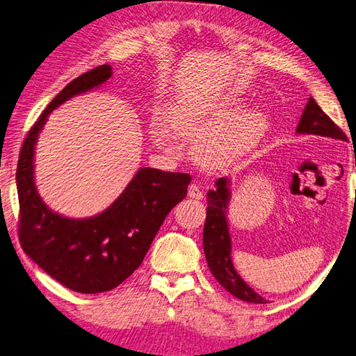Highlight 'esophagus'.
<instances>
[{"label":"esophagus","mask_w":356,"mask_h":356,"mask_svg":"<svg viewBox=\"0 0 356 356\" xmlns=\"http://www.w3.org/2000/svg\"><path fill=\"white\" fill-rule=\"evenodd\" d=\"M187 195H189L192 200H201V198H203V191L200 189V186L191 184V186H189V192H187Z\"/></svg>","instance_id":"34e87169"}]
</instances>
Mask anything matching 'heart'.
<instances>
[{"label":"heart","mask_w":356,"mask_h":356,"mask_svg":"<svg viewBox=\"0 0 356 356\" xmlns=\"http://www.w3.org/2000/svg\"><path fill=\"white\" fill-rule=\"evenodd\" d=\"M240 108L241 100L232 96L184 97L170 106L167 124L175 136L198 144V158L204 164L217 165L245 155L268 130L265 113ZM155 139L165 147L170 140L169 131L159 127Z\"/></svg>","instance_id":"heart-1"}]
</instances>
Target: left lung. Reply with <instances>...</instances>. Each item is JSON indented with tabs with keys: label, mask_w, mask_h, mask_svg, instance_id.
I'll return each mask as SVG.
<instances>
[{
	"label": "left lung",
	"mask_w": 356,
	"mask_h": 356,
	"mask_svg": "<svg viewBox=\"0 0 356 356\" xmlns=\"http://www.w3.org/2000/svg\"><path fill=\"white\" fill-rule=\"evenodd\" d=\"M296 133L299 135H316L346 140L343 130L321 110L313 97L308 99L302 116L298 124ZM229 178H218L216 189L207 192V211L203 231V246L207 260V266L218 284L240 300L252 304H266L261 298L248 285L236 271L231 259V236L227 229V206H229L231 191Z\"/></svg>",
	"instance_id": "left-lung-1"
}]
</instances>
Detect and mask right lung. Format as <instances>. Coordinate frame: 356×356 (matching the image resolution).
I'll list each match as a JSON object with an SVG mask.
<instances>
[{
  "label": "right lung",
  "instance_id": "obj_1",
  "mask_svg": "<svg viewBox=\"0 0 356 356\" xmlns=\"http://www.w3.org/2000/svg\"><path fill=\"white\" fill-rule=\"evenodd\" d=\"M111 66L74 79L40 115L26 136L17 167L19 201L18 237L35 264L72 291H110L131 276L173 207L187 195L191 175L143 167L113 201L95 217L68 218L51 211L38 195L33 155L40 131L52 110L111 77Z\"/></svg>",
  "mask_w": 356,
  "mask_h": 356
}]
</instances>
